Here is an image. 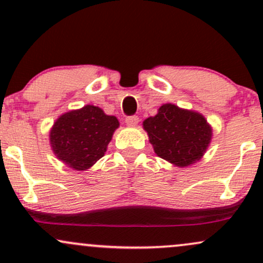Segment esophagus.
I'll list each match as a JSON object with an SVG mask.
<instances>
[{
	"instance_id": "34e87169",
	"label": "esophagus",
	"mask_w": 263,
	"mask_h": 263,
	"mask_svg": "<svg viewBox=\"0 0 263 263\" xmlns=\"http://www.w3.org/2000/svg\"><path fill=\"white\" fill-rule=\"evenodd\" d=\"M140 121V119H138V116H127L126 117V123H127L128 126H136Z\"/></svg>"
}]
</instances>
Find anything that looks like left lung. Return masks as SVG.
<instances>
[{"label":"left lung","instance_id":"8db88e82","mask_svg":"<svg viewBox=\"0 0 263 263\" xmlns=\"http://www.w3.org/2000/svg\"><path fill=\"white\" fill-rule=\"evenodd\" d=\"M153 149L177 167H188L204 156L213 131L203 115L164 104L143 121Z\"/></svg>","mask_w":263,"mask_h":263}]
</instances>
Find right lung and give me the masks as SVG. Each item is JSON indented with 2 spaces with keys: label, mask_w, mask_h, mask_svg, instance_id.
<instances>
[{
  "label": "right lung",
  "mask_w": 263,
  "mask_h": 263,
  "mask_svg": "<svg viewBox=\"0 0 263 263\" xmlns=\"http://www.w3.org/2000/svg\"><path fill=\"white\" fill-rule=\"evenodd\" d=\"M120 126L115 116L100 107L86 105L69 111L54 122L49 134L57 158L75 171H86L104 157L115 129Z\"/></svg>",
  "instance_id": "1"
}]
</instances>
